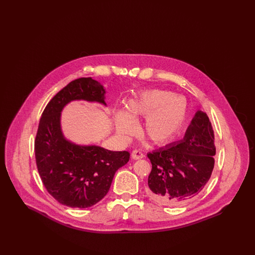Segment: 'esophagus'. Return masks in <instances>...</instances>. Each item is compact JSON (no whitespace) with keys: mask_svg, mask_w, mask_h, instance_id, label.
Returning <instances> with one entry per match:
<instances>
[{"mask_svg":"<svg viewBox=\"0 0 255 255\" xmlns=\"http://www.w3.org/2000/svg\"><path fill=\"white\" fill-rule=\"evenodd\" d=\"M131 157L133 159H139V158H142L144 157V155H143V153H141L140 151H138V150H133V152H132V154H131Z\"/></svg>","mask_w":255,"mask_h":255,"instance_id":"34e87169","label":"esophagus"}]
</instances>
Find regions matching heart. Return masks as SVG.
Masks as SVG:
<instances>
[{
    "label": "heart",
    "mask_w": 255,
    "mask_h": 255,
    "mask_svg": "<svg viewBox=\"0 0 255 255\" xmlns=\"http://www.w3.org/2000/svg\"><path fill=\"white\" fill-rule=\"evenodd\" d=\"M187 104L182 97L164 90H147L127 104V112L119 110L114 115L116 132L127 137L137 131V124L145 118L143 133L157 144H162L178 133L186 119Z\"/></svg>",
    "instance_id": "1"
}]
</instances>
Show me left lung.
I'll list each match as a JSON object with an SVG mask.
<instances>
[{
    "label": "left lung",
    "instance_id": "1",
    "mask_svg": "<svg viewBox=\"0 0 255 255\" xmlns=\"http://www.w3.org/2000/svg\"><path fill=\"white\" fill-rule=\"evenodd\" d=\"M214 132L205 112L197 111L182 139L147 157L152 163L148 196L163 206H181L199 194L214 168Z\"/></svg>",
    "mask_w": 255,
    "mask_h": 255
}]
</instances>
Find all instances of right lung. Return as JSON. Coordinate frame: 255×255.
<instances>
[{
	"mask_svg": "<svg viewBox=\"0 0 255 255\" xmlns=\"http://www.w3.org/2000/svg\"><path fill=\"white\" fill-rule=\"evenodd\" d=\"M106 90L92 77L69 83L44 110L35 138V158L41 180L58 203L86 208L108 193L118 169L130 158L127 151H111L97 145H78L68 140L61 128V113L74 100L106 106Z\"/></svg>",
	"mask_w": 255,
	"mask_h": 255,
	"instance_id": "1",
	"label": "right lung"
}]
</instances>
